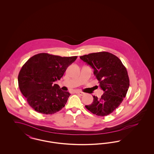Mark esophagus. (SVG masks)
<instances>
[{
	"label": "esophagus",
	"mask_w": 154,
	"mask_h": 154,
	"mask_svg": "<svg viewBox=\"0 0 154 154\" xmlns=\"http://www.w3.org/2000/svg\"><path fill=\"white\" fill-rule=\"evenodd\" d=\"M75 93H76L77 94L80 95V96H84L85 94V93H84V92H81V91H76Z\"/></svg>",
	"instance_id": "esophagus-1"
}]
</instances>
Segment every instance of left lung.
<instances>
[{
  "mask_svg": "<svg viewBox=\"0 0 154 154\" xmlns=\"http://www.w3.org/2000/svg\"><path fill=\"white\" fill-rule=\"evenodd\" d=\"M91 66L104 91L101 97L93 96L94 101L85 107L98 116H106L122 102L129 87V79L121 60L108 52H99L81 56Z\"/></svg>",
  "mask_w": 154,
  "mask_h": 154,
  "instance_id": "obj_1",
  "label": "left lung"
}]
</instances>
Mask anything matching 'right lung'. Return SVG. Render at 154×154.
<instances>
[{"label": "right lung", "mask_w": 154, "mask_h": 154, "mask_svg": "<svg viewBox=\"0 0 154 154\" xmlns=\"http://www.w3.org/2000/svg\"><path fill=\"white\" fill-rule=\"evenodd\" d=\"M77 58L40 53L26 61L18 81L22 95L32 109L42 114H52L65 107L70 94L53 83L61 79Z\"/></svg>", "instance_id": "right-lung-1"}]
</instances>
